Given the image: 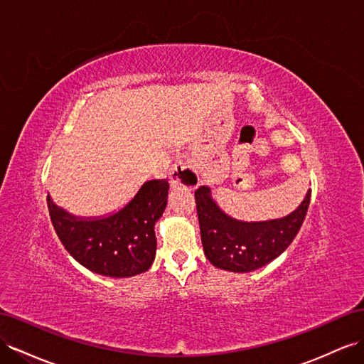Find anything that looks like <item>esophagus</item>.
<instances>
[{"instance_id":"obj_1","label":"esophagus","mask_w":364,"mask_h":364,"mask_svg":"<svg viewBox=\"0 0 364 364\" xmlns=\"http://www.w3.org/2000/svg\"><path fill=\"white\" fill-rule=\"evenodd\" d=\"M170 178L174 185L188 186V188H196L200 183L198 170L188 161L174 162L170 170Z\"/></svg>"}]
</instances>
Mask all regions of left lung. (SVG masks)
<instances>
[{"label": "left lung", "mask_w": 364, "mask_h": 364, "mask_svg": "<svg viewBox=\"0 0 364 364\" xmlns=\"http://www.w3.org/2000/svg\"><path fill=\"white\" fill-rule=\"evenodd\" d=\"M194 198L206 259L225 271L251 272L277 259L292 243L306 218L311 190L287 218L263 222L231 218L213 199L206 185L194 191Z\"/></svg>", "instance_id": "1"}]
</instances>
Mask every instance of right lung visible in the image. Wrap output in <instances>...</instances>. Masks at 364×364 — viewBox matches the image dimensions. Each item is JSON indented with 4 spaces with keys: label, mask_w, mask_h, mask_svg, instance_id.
Here are the masks:
<instances>
[{
    "label": "right lung",
    "mask_w": 364,
    "mask_h": 364,
    "mask_svg": "<svg viewBox=\"0 0 364 364\" xmlns=\"http://www.w3.org/2000/svg\"><path fill=\"white\" fill-rule=\"evenodd\" d=\"M170 185L146 181L121 210L100 218H77L47 194L53 228L64 248L84 268L113 279L149 271L156 255L154 225L165 211Z\"/></svg>",
    "instance_id": "right-lung-1"
}]
</instances>
